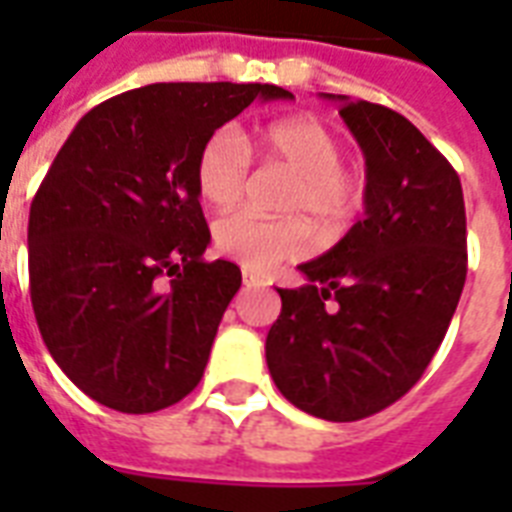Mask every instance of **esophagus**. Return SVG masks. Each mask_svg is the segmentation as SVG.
<instances>
[{
    "instance_id": "34e87169",
    "label": "esophagus",
    "mask_w": 512,
    "mask_h": 512,
    "mask_svg": "<svg viewBox=\"0 0 512 512\" xmlns=\"http://www.w3.org/2000/svg\"><path fill=\"white\" fill-rule=\"evenodd\" d=\"M241 281H244V287H268V279H265V276H260V273L249 271V268H244V271H241Z\"/></svg>"
}]
</instances>
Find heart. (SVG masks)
I'll list each match as a JSON object with an SVG mask.
<instances>
[{
  "label": "heart",
  "instance_id": "b5f03b06",
  "mask_svg": "<svg viewBox=\"0 0 512 512\" xmlns=\"http://www.w3.org/2000/svg\"><path fill=\"white\" fill-rule=\"evenodd\" d=\"M257 151L265 162L295 172L284 209L303 212L321 231L345 225L364 204V175L342 162V140L313 116L265 124L257 135ZM249 170L252 154L244 132L236 124H223L209 132L196 154V191L212 207H231L247 188ZM215 247L249 271H268L281 260L303 255L305 225L300 217H263L241 209L217 220Z\"/></svg>",
  "mask_w": 512,
  "mask_h": 512
}]
</instances>
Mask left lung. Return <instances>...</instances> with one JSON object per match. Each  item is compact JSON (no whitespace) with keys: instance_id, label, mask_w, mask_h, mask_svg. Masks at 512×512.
Here are the masks:
<instances>
[{"instance_id":"8db88e82","label":"left lung","mask_w":512,"mask_h":512,"mask_svg":"<svg viewBox=\"0 0 512 512\" xmlns=\"http://www.w3.org/2000/svg\"><path fill=\"white\" fill-rule=\"evenodd\" d=\"M335 98V95H327ZM366 159L364 220L279 289L265 358L281 396L329 422L396 404L436 356L468 276L460 175L393 108L337 95Z\"/></svg>"}]
</instances>
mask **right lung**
Listing matches in <instances>:
<instances>
[{"instance_id":"1","label":"right lung","mask_w":512,"mask_h":512,"mask_svg":"<svg viewBox=\"0 0 512 512\" xmlns=\"http://www.w3.org/2000/svg\"><path fill=\"white\" fill-rule=\"evenodd\" d=\"M276 84L162 82L79 119L28 215V281L55 364L98 404L167 409L199 385L241 287L204 260L209 228L193 180L207 135Z\"/></svg>"}]
</instances>
